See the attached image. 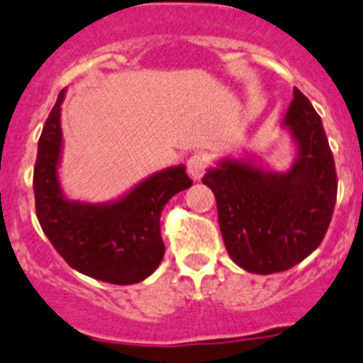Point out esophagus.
Returning <instances> with one entry per match:
<instances>
[{
  "mask_svg": "<svg viewBox=\"0 0 363 363\" xmlns=\"http://www.w3.org/2000/svg\"><path fill=\"white\" fill-rule=\"evenodd\" d=\"M208 164H210L208 155H204V153H195V155H191L190 159H188V164H186L188 175H190L194 181H199L204 175V172H206Z\"/></svg>",
  "mask_w": 363,
  "mask_h": 363,
  "instance_id": "34e87169",
  "label": "esophagus"
}]
</instances>
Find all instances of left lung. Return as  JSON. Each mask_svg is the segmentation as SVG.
I'll list each match as a JSON object with an SVG mask.
<instances>
[{
	"label": "left lung",
	"mask_w": 363,
	"mask_h": 363,
	"mask_svg": "<svg viewBox=\"0 0 363 363\" xmlns=\"http://www.w3.org/2000/svg\"><path fill=\"white\" fill-rule=\"evenodd\" d=\"M296 146L286 172L254 157H223L203 184L213 191L223 241L235 264L252 274L292 269L325 238L336 203V169L321 118L294 87L281 122Z\"/></svg>",
	"instance_id": "left-lung-1"
}]
</instances>
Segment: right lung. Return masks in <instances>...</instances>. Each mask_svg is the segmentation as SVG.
Returning a JSON list of instances; mask_svg holds the SVG:
<instances>
[{"label":"right lung","mask_w":363,"mask_h":363,"mask_svg":"<svg viewBox=\"0 0 363 363\" xmlns=\"http://www.w3.org/2000/svg\"><path fill=\"white\" fill-rule=\"evenodd\" d=\"M58 94L38 140L34 166L36 216L43 232L71 269L99 281L133 285L155 272L164 257L160 213L173 195L191 186L186 166H172L109 203L72 201L58 177L62 160V104Z\"/></svg>","instance_id":"1"}]
</instances>
